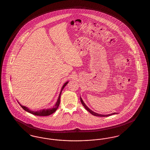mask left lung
Masks as SVG:
<instances>
[{
    "label": "left lung",
    "instance_id": "obj_1",
    "mask_svg": "<svg viewBox=\"0 0 150 150\" xmlns=\"http://www.w3.org/2000/svg\"><path fill=\"white\" fill-rule=\"evenodd\" d=\"M80 100H81V101L82 104L83 105V106L84 107V108H85V109H86L88 112H89L91 115H94V116H95L108 117L110 116H112V115H113L116 114V113H112V114H109V115H101V114H99V113H96V112H93V110H91L90 109H89V108L87 106V105H86L84 103V102H83V100L82 99L81 97H80Z\"/></svg>",
    "mask_w": 150,
    "mask_h": 150
}]
</instances>
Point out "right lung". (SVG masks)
<instances>
[{
  "instance_id": "right-lung-1",
  "label": "right lung",
  "mask_w": 150,
  "mask_h": 150,
  "mask_svg": "<svg viewBox=\"0 0 150 150\" xmlns=\"http://www.w3.org/2000/svg\"><path fill=\"white\" fill-rule=\"evenodd\" d=\"M68 83V81L66 82V83L63 84V86H62V87L61 88V90H60V94H59V97H58V99H57V100L56 101V103L54 104V105L52 108H48V109H41V110H37V111H34V110H30V109H29L28 108H27L26 106H22V105H21L19 103V102H18V103H19L20 106L25 111H26V112H29V113H30L31 114H33L34 115L38 116H47L50 115L52 113H53L54 112H55V111L57 109V108H58V107H59V106L60 105V96H61L63 88L65 87V86L67 85Z\"/></svg>"
}]
</instances>
